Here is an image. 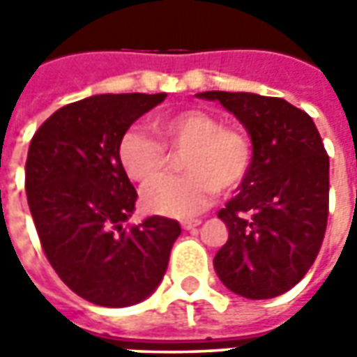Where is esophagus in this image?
I'll use <instances>...</instances> for the list:
<instances>
[{
	"label": "esophagus",
	"mask_w": 357,
	"mask_h": 357,
	"mask_svg": "<svg viewBox=\"0 0 357 357\" xmlns=\"http://www.w3.org/2000/svg\"><path fill=\"white\" fill-rule=\"evenodd\" d=\"M199 225H200L199 218H195V220H183V222H181V227L185 228V230H192V228H197Z\"/></svg>",
	"instance_id": "34e87169"
}]
</instances>
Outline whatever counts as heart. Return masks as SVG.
Listing matches in <instances>:
<instances>
[{"label":"heart","mask_w":357,"mask_h":357,"mask_svg":"<svg viewBox=\"0 0 357 357\" xmlns=\"http://www.w3.org/2000/svg\"><path fill=\"white\" fill-rule=\"evenodd\" d=\"M160 141L183 155V176L160 178L143 192V204L149 213L190 218L199 214L216 190H232L252 167L254 149L250 137L240 129L225 127L220 119L186 109L153 121ZM119 162L129 178L151 183L167 169V153L141 129H129L119 141Z\"/></svg>","instance_id":"heart-1"}]
</instances>
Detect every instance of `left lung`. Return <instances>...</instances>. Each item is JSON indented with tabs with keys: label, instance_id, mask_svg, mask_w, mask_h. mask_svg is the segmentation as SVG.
<instances>
[{
	"label": "left lung",
	"instance_id": "8db88e82",
	"mask_svg": "<svg viewBox=\"0 0 357 357\" xmlns=\"http://www.w3.org/2000/svg\"><path fill=\"white\" fill-rule=\"evenodd\" d=\"M242 123L252 141V167L238 195L218 211L227 244L214 270L230 292L268 300L304 278L328 222L330 158L308 113L278 97L204 91Z\"/></svg>",
	"mask_w": 357,
	"mask_h": 357
}]
</instances>
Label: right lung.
Masks as SVG:
<instances>
[{"label": "right lung", "instance_id": "obj_1", "mask_svg": "<svg viewBox=\"0 0 357 357\" xmlns=\"http://www.w3.org/2000/svg\"><path fill=\"white\" fill-rule=\"evenodd\" d=\"M167 93H105L65 105L37 129L25 190L49 264L97 306L143 302L162 280L181 225L149 216L129 225L137 190L119 162V141Z\"/></svg>", "mask_w": 357, "mask_h": 357}]
</instances>
